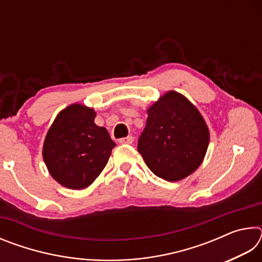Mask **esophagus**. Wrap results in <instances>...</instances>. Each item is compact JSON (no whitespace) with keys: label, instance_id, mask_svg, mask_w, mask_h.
<instances>
[{"label":"esophagus","instance_id":"34e87169","mask_svg":"<svg viewBox=\"0 0 262 262\" xmlns=\"http://www.w3.org/2000/svg\"><path fill=\"white\" fill-rule=\"evenodd\" d=\"M133 141H134V137L127 136V137H122V139L119 140V143L120 144H132Z\"/></svg>","mask_w":262,"mask_h":262}]
</instances>
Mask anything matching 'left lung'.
<instances>
[{"label": "left lung", "mask_w": 262, "mask_h": 262, "mask_svg": "<svg viewBox=\"0 0 262 262\" xmlns=\"http://www.w3.org/2000/svg\"><path fill=\"white\" fill-rule=\"evenodd\" d=\"M148 119L137 150L159 178L179 181L205 159L209 129L205 119L184 95L167 91L147 110Z\"/></svg>", "instance_id": "obj_1"}]
</instances>
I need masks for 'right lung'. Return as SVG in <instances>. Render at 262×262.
<instances>
[{
    "instance_id": "add662e5",
    "label": "right lung",
    "mask_w": 262,
    "mask_h": 262,
    "mask_svg": "<svg viewBox=\"0 0 262 262\" xmlns=\"http://www.w3.org/2000/svg\"><path fill=\"white\" fill-rule=\"evenodd\" d=\"M94 108L72 104L60 111L48 129L42 158L52 178L69 189L90 186L104 170L115 143L95 123Z\"/></svg>"
}]
</instances>
